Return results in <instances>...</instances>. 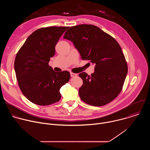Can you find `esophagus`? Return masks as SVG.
<instances>
[{"label":"esophagus","instance_id":"34e87169","mask_svg":"<svg viewBox=\"0 0 150 150\" xmlns=\"http://www.w3.org/2000/svg\"><path fill=\"white\" fill-rule=\"evenodd\" d=\"M77 76V74H74V73H72V72L71 73V77H75V76Z\"/></svg>","mask_w":150,"mask_h":150}]
</instances>
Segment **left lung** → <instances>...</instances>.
I'll return each instance as SVG.
<instances>
[{
	"label": "left lung",
	"instance_id": "1",
	"mask_svg": "<svg viewBox=\"0 0 150 150\" xmlns=\"http://www.w3.org/2000/svg\"><path fill=\"white\" fill-rule=\"evenodd\" d=\"M63 38L73 42L82 60L95 65L91 75L79 74L83 81L79 90L81 99L94 106L113 100L122 91L127 73L125 57L116 40L98 27L88 24L70 27Z\"/></svg>",
	"mask_w": 150,
	"mask_h": 150
}]
</instances>
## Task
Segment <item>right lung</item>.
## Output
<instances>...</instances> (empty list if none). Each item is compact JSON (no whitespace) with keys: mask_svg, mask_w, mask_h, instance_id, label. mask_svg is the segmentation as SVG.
<instances>
[{"mask_svg":"<svg viewBox=\"0 0 150 150\" xmlns=\"http://www.w3.org/2000/svg\"><path fill=\"white\" fill-rule=\"evenodd\" d=\"M69 27H50L35 30L16 54L14 69L19 87L31 102L47 105L61 98L60 89L71 77L68 71L55 72L49 65L55 46Z\"/></svg>","mask_w":150,"mask_h":150,"instance_id":"1","label":"right lung"}]
</instances>
